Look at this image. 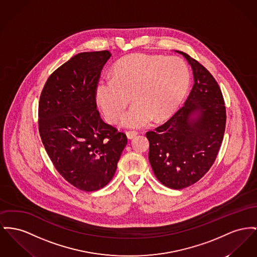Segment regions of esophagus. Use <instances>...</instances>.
<instances>
[{
  "label": "esophagus",
  "instance_id": "esophagus-1",
  "mask_svg": "<svg viewBox=\"0 0 257 257\" xmlns=\"http://www.w3.org/2000/svg\"><path fill=\"white\" fill-rule=\"evenodd\" d=\"M126 136L129 140H132V139H134V138L138 136V132H136V131H128V132H126Z\"/></svg>",
  "mask_w": 257,
  "mask_h": 257
}]
</instances>
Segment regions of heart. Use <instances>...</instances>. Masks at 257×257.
<instances>
[{"label":"heart","mask_w":257,"mask_h":257,"mask_svg":"<svg viewBox=\"0 0 257 257\" xmlns=\"http://www.w3.org/2000/svg\"><path fill=\"white\" fill-rule=\"evenodd\" d=\"M189 81L188 68L181 58L134 53L113 65L111 78L97 81L95 98L106 120L116 123L132 97L134 105L122 125L142 128L153 118L168 119L180 106Z\"/></svg>","instance_id":"1"}]
</instances>
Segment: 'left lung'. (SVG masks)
<instances>
[{
    "label": "left lung",
    "instance_id": "8db88e82",
    "mask_svg": "<svg viewBox=\"0 0 257 257\" xmlns=\"http://www.w3.org/2000/svg\"><path fill=\"white\" fill-rule=\"evenodd\" d=\"M177 52L192 68V90L184 106L146 135L150 163L157 180L169 188L182 189L202 179L212 166L223 140L226 109L211 73L188 54Z\"/></svg>",
    "mask_w": 257,
    "mask_h": 257
}]
</instances>
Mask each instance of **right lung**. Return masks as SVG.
Segmentation results:
<instances>
[{
    "mask_svg": "<svg viewBox=\"0 0 257 257\" xmlns=\"http://www.w3.org/2000/svg\"><path fill=\"white\" fill-rule=\"evenodd\" d=\"M111 56L108 50L81 52L46 80L39 103V131L61 176L83 191L111 181L127 137L105 123L97 109L95 85Z\"/></svg>",
    "mask_w": 257,
    "mask_h": 257,
    "instance_id": "1",
    "label": "right lung"
}]
</instances>
